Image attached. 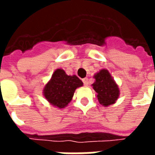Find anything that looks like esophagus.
Listing matches in <instances>:
<instances>
[{
	"mask_svg": "<svg viewBox=\"0 0 155 155\" xmlns=\"http://www.w3.org/2000/svg\"><path fill=\"white\" fill-rule=\"evenodd\" d=\"M82 81H83V83H84V84L85 85V86H87L88 84H89V81H88V78H84V79L82 80Z\"/></svg>",
	"mask_w": 155,
	"mask_h": 155,
	"instance_id": "esophagus-1",
	"label": "esophagus"
}]
</instances>
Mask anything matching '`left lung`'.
<instances>
[{
	"mask_svg": "<svg viewBox=\"0 0 155 155\" xmlns=\"http://www.w3.org/2000/svg\"><path fill=\"white\" fill-rule=\"evenodd\" d=\"M95 81L92 85L97 93L99 102L104 106H108L115 103L119 97L120 91L118 85L107 70H101L94 75Z\"/></svg>",
	"mask_w": 155,
	"mask_h": 155,
	"instance_id": "obj_1",
	"label": "left lung"
}]
</instances>
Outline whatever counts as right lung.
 Returning a JSON list of instances; mask_svg holds the SVG:
<instances>
[{
	"label": "right lung",
	"mask_w": 155,
	"mask_h": 155,
	"mask_svg": "<svg viewBox=\"0 0 155 155\" xmlns=\"http://www.w3.org/2000/svg\"><path fill=\"white\" fill-rule=\"evenodd\" d=\"M82 85L83 82L76 75H67L63 70L57 69L45 84L44 95L52 105L61 109L71 102L75 89Z\"/></svg>",
	"instance_id": "obj_1"
}]
</instances>
